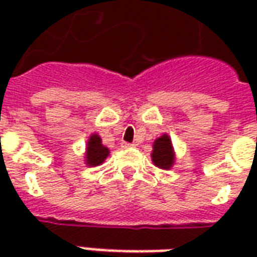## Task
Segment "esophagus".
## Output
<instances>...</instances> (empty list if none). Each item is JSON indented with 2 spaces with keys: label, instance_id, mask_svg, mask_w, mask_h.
<instances>
[{
  "label": "esophagus",
  "instance_id": "1",
  "mask_svg": "<svg viewBox=\"0 0 257 257\" xmlns=\"http://www.w3.org/2000/svg\"><path fill=\"white\" fill-rule=\"evenodd\" d=\"M135 145H132V143H122V147L123 149H129V147H134Z\"/></svg>",
  "mask_w": 257,
  "mask_h": 257
}]
</instances>
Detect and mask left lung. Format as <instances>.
<instances>
[{"label": "left lung", "instance_id": "obj_1", "mask_svg": "<svg viewBox=\"0 0 257 257\" xmlns=\"http://www.w3.org/2000/svg\"><path fill=\"white\" fill-rule=\"evenodd\" d=\"M151 160L154 165L160 169H169L172 168L175 162V151H173L172 142L167 134L158 138L153 145V153H151Z\"/></svg>", "mask_w": 257, "mask_h": 257}]
</instances>
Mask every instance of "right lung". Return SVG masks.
Returning a JSON list of instances; mask_svg holds the SVG:
<instances>
[{"label":"right lung","mask_w":257,"mask_h":257,"mask_svg":"<svg viewBox=\"0 0 257 257\" xmlns=\"http://www.w3.org/2000/svg\"><path fill=\"white\" fill-rule=\"evenodd\" d=\"M108 149L101 145L99 135L93 134L88 140L86 151H85V162L88 167H97L108 157Z\"/></svg>","instance_id":"right-lung-1"}]
</instances>
